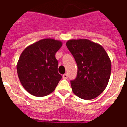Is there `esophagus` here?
Instances as JSON below:
<instances>
[{
	"mask_svg": "<svg viewBox=\"0 0 127 127\" xmlns=\"http://www.w3.org/2000/svg\"><path fill=\"white\" fill-rule=\"evenodd\" d=\"M63 79H67L68 78V74H64L63 75Z\"/></svg>",
	"mask_w": 127,
	"mask_h": 127,
	"instance_id": "obj_1",
	"label": "esophagus"
}]
</instances>
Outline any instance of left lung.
Instances as JSON below:
<instances>
[{
  "mask_svg": "<svg viewBox=\"0 0 127 127\" xmlns=\"http://www.w3.org/2000/svg\"><path fill=\"white\" fill-rule=\"evenodd\" d=\"M66 47L75 59L77 76L72 80V92L80 98H95L106 88L110 78L111 63L102 46L84 39H70Z\"/></svg>",
  "mask_w": 127,
  "mask_h": 127,
  "instance_id": "left-lung-1",
  "label": "left lung"
}]
</instances>
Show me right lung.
<instances>
[{
	"label": "right lung",
	"mask_w": 127,
	"mask_h": 127,
	"mask_svg": "<svg viewBox=\"0 0 127 127\" xmlns=\"http://www.w3.org/2000/svg\"><path fill=\"white\" fill-rule=\"evenodd\" d=\"M63 43L47 38L28 46L17 63L19 80L30 94L43 97L52 93L62 78L58 72L55 53Z\"/></svg>",
	"instance_id": "obj_1"
}]
</instances>
